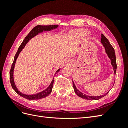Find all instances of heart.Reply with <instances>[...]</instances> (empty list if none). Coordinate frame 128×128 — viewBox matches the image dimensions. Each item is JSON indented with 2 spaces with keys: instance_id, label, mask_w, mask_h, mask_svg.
I'll return each mask as SVG.
<instances>
[{
  "instance_id": "heart-1",
  "label": "heart",
  "mask_w": 128,
  "mask_h": 128,
  "mask_svg": "<svg viewBox=\"0 0 128 128\" xmlns=\"http://www.w3.org/2000/svg\"><path fill=\"white\" fill-rule=\"evenodd\" d=\"M74 34H76L78 35H80L81 36H85L88 34V32H87L85 30H78L75 31Z\"/></svg>"
}]
</instances>
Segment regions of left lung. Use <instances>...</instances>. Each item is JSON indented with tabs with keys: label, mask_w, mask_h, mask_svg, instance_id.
Here are the masks:
<instances>
[{
	"label": "left lung",
	"mask_w": 128,
	"mask_h": 128,
	"mask_svg": "<svg viewBox=\"0 0 128 128\" xmlns=\"http://www.w3.org/2000/svg\"><path fill=\"white\" fill-rule=\"evenodd\" d=\"M100 42H101L102 44L104 46L106 50V53L107 54L108 56L110 58L111 60V64L113 66V70L114 72V74L116 75V54H115V51L114 50L113 47L110 44L109 40L106 38L104 35L103 34H101V39H100ZM72 84H73V88L74 89V91L78 96H79L81 98H82L84 99L88 100H98L100 98H101L102 97H103L105 96L106 94L108 93V91L107 93L105 94H104L102 95V96H88V95L85 94H82V92H81L80 91H78L76 88L74 82H73L72 81Z\"/></svg>",
	"instance_id": "obj_1"
}]
</instances>
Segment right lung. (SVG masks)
Segmentation results:
<instances>
[{
	"label": "right lung",
	"instance_id": "obj_1",
	"mask_svg": "<svg viewBox=\"0 0 128 128\" xmlns=\"http://www.w3.org/2000/svg\"><path fill=\"white\" fill-rule=\"evenodd\" d=\"M58 25H46V26L37 25L36 26H35L34 28L32 29V30L30 32V33L27 35L26 37L25 38V39H24L23 42L20 46V47H18V52H16L15 56H14V61L12 64V67H11V69L10 70V84L12 88L14 90L16 93L18 94L20 96L25 98L26 99H28V100H37L43 98L48 96V95L51 93L52 91V88H53V82H54V78L52 80V81L51 84H50V85L49 86L46 90H43L42 92H39V93H37L36 94H25L21 93L20 91H19L18 90L17 88L16 87L15 82H14V77H13L14 70V66H15L16 59H17L19 54H20L21 50H22V49L25 47L26 43L29 41L32 38H33L35 36H36V35H37L39 33H40V32H42L43 31H50L52 30L57 28H58ZM59 70L60 69L57 70L55 74H56V73L59 71Z\"/></svg>",
	"mask_w": 128,
	"mask_h": 128
}]
</instances>
